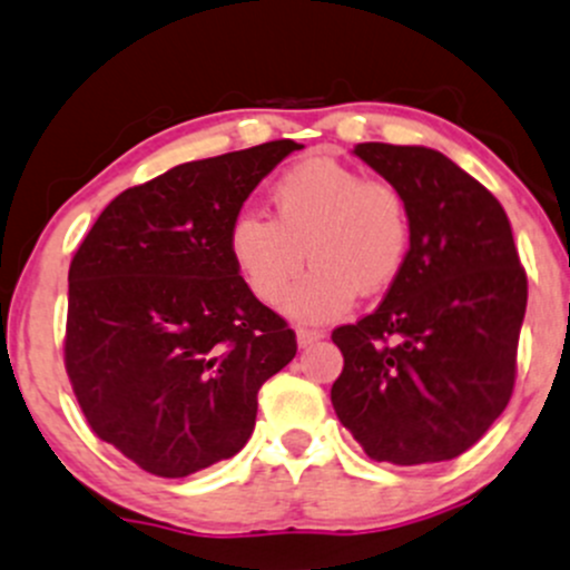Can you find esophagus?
Instances as JSON below:
<instances>
[{"mask_svg":"<svg viewBox=\"0 0 570 570\" xmlns=\"http://www.w3.org/2000/svg\"><path fill=\"white\" fill-rule=\"evenodd\" d=\"M322 337H324V333H322V330H311V327H297V343H299V348L311 346V343L322 341Z\"/></svg>","mask_w":570,"mask_h":570,"instance_id":"1","label":"esophagus"}]
</instances>
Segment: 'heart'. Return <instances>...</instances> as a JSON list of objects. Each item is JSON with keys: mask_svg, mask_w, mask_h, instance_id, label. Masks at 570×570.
<instances>
[{"mask_svg": "<svg viewBox=\"0 0 570 570\" xmlns=\"http://www.w3.org/2000/svg\"><path fill=\"white\" fill-rule=\"evenodd\" d=\"M273 218L240 214L229 256L259 303L284 297L303 265L311 271L284 299L297 322H333L360 297L390 289L411 252V210L390 180L365 178L333 156H308L271 186Z\"/></svg>", "mask_w": 570, "mask_h": 570, "instance_id": "heart-1", "label": "heart"}]
</instances>
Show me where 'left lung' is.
<instances>
[{
	"label": "left lung",
	"instance_id": "8db88e82",
	"mask_svg": "<svg viewBox=\"0 0 570 570\" xmlns=\"http://www.w3.org/2000/svg\"><path fill=\"white\" fill-rule=\"evenodd\" d=\"M354 154L403 191L411 252L379 308L333 330V409L371 460H454L514 392L528 275L509 216L433 148L360 142Z\"/></svg>",
	"mask_w": 570,
	"mask_h": 570
}]
</instances>
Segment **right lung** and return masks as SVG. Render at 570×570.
Here are the masks:
<instances>
[{
  "mask_svg": "<svg viewBox=\"0 0 570 570\" xmlns=\"http://www.w3.org/2000/svg\"><path fill=\"white\" fill-rule=\"evenodd\" d=\"M295 140L186 161L121 191L70 262L65 367L94 435L184 479L246 446L262 384L297 354L229 256L243 203Z\"/></svg>",
  "mask_w": 570,
  "mask_h": 570,
  "instance_id": "obj_1",
  "label": "right lung"
}]
</instances>
